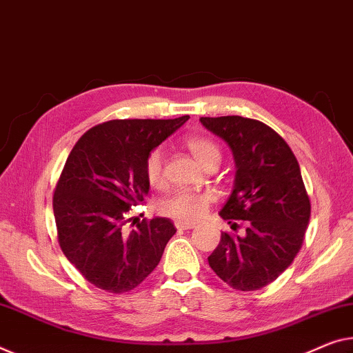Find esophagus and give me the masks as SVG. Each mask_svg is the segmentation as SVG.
Here are the masks:
<instances>
[{
	"label": "esophagus",
	"instance_id": "esophagus-1",
	"mask_svg": "<svg viewBox=\"0 0 353 353\" xmlns=\"http://www.w3.org/2000/svg\"><path fill=\"white\" fill-rule=\"evenodd\" d=\"M175 227H176V229H180V230L194 229L195 222H192V221H181V219H176V221H175Z\"/></svg>",
	"mask_w": 353,
	"mask_h": 353
}]
</instances>
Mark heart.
I'll use <instances>...</instances> for the list:
<instances>
[{"instance_id": "obj_1", "label": "heart", "mask_w": 353, "mask_h": 353, "mask_svg": "<svg viewBox=\"0 0 353 353\" xmlns=\"http://www.w3.org/2000/svg\"><path fill=\"white\" fill-rule=\"evenodd\" d=\"M186 146L203 167L219 164L221 146L207 135H189ZM145 176L151 188L161 189L165 184V153L162 148H153L145 158ZM213 202L211 192H194L178 189L159 200L158 208L164 216L181 221H194L207 211Z\"/></svg>"}]
</instances>
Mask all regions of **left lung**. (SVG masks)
I'll use <instances>...</instances> for the list:
<instances>
[{
	"instance_id": "obj_1",
	"label": "left lung",
	"mask_w": 353,
	"mask_h": 353,
	"mask_svg": "<svg viewBox=\"0 0 353 353\" xmlns=\"http://www.w3.org/2000/svg\"><path fill=\"white\" fill-rule=\"evenodd\" d=\"M205 128L224 139L236 164L235 189L221 218L245 236L222 232L208 257L211 270L241 292L259 290L290 267L303 246L311 200L294 151L267 124L238 115L202 117Z\"/></svg>"
}]
</instances>
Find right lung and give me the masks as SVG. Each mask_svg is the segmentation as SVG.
Here are the masks:
<instances>
[{"label":"right lung","instance_id":"right-lung-1","mask_svg":"<svg viewBox=\"0 0 353 353\" xmlns=\"http://www.w3.org/2000/svg\"><path fill=\"white\" fill-rule=\"evenodd\" d=\"M188 120H110L86 131L70 151L53 192L58 243L97 289H135L175 235L167 218L143 219L129 230V211L150 191L146 154Z\"/></svg>","mask_w":353,"mask_h":353}]
</instances>
